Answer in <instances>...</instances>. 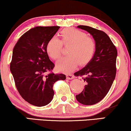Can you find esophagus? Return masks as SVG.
Here are the masks:
<instances>
[{
  "label": "esophagus",
  "mask_w": 131,
  "mask_h": 131,
  "mask_svg": "<svg viewBox=\"0 0 131 131\" xmlns=\"http://www.w3.org/2000/svg\"><path fill=\"white\" fill-rule=\"evenodd\" d=\"M66 77H67V79H68V80H72V79L74 78V76L72 74H67Z\"/></svg>",
  "instance_id": "esophagus-1"
}]
</instances>
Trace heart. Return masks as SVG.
<instances>
[{"label": "heart", "mask_w": 131, "mask_h": 131, "mask_svg": "<svg viewBox=\"0 0 131 131\" xmlns=\"http://www.w3.org/2000/svg\"><path fill=\"white\" fill-rule=\"evenodd\" d=\"M61 39L52 37L46 45V51L51 59L56 60L60 57L62 51V45L70 46L69 56L59 59L56 67L59 71L70 72L78 67L84 66L93 58L96 49L95 40L87 36L84 32L75 28H66L60 33Z\"/></svg>", "instance_id": "obj_1"}]
</instances>
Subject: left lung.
Returning a JSON list of instances; mask_svg holds the SVG:
<instances>
[{"instance_id":"obj_1","label":"left lung","mask_w":131,"mask_h":131,"mask_svg":"<svg viewBox=\"0 0 131 131\" xmlns=\"http://www.w3.org/2000/svg\"><path fill=\"white\" fill-rule=\"evenodd\" d=\"M77 27L93 36L96 49L90 62L74 73L77 77H83L85 84L83 92L76 95V98L83 104L93 105L105 97L115 80L117 50L104 31L85 25Z\"/></svg>"}]
</instances>
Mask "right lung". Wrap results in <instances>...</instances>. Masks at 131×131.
I'll return each mask as SVG.
<instances>
[{
	"label": "right lung",
	"mask_w": 131,
	"mask_h": 131,
	"mask_svg": "<svg viewBox=\"0 0 131 131\" xmlns=\"http://www.w3.org/2000/svg\"><path fill=\"white\" fill-rule=\"evenodd\" d=\"M60 27H36L19 39L13 50L10 71L19 94L25 101L41 107L49 104L54 96L53 87L64 74H54V64L46 51L48 40Z\"/></svg>",
	"instance_id": "add662e5"
}]
</instances>
